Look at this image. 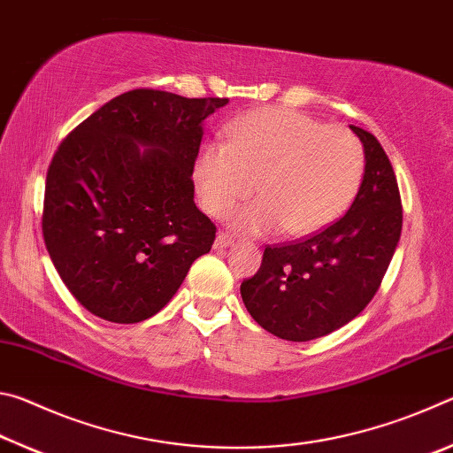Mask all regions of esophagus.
<instances>
[{
	"label": "esophagus",
	"instance_id": "1",
	"mask_svg": "<svg viewBox=\"0 0 453 453\" xmlns=\"http://www.w3.org/2000/svg\"><path fill=\"white\" fill-rule=\"evenodd\" d=\"M234 237L229 235V234H226V232H221V234H218V237H216V248L218 250H221V248H229V245H234Z\"/></svg>",
	"mask_w": 453,
	"mask_h": 453
}]
</instances>
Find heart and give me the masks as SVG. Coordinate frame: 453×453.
Instances as JSON below:
<instances>
[{
    "label": "heart",
    "mask_w": 453,
    "mask_h": 453,
    "mask_svg": "<svg viewBox=\"0 0 453 453\" xmlns=\"http://www.w3.org/2000/svg\"><path fill=\"white\" fill-rule=\"evenodd\" d=\"M365 156L357 137L302 111L265 107L234 121L226 142L197 153L194 183L203 210L226 218L256 189L262 197L234 216L248 234L286 227L308 235L349 208L364 180Z\"/></svg>",
    "instance_id": "obj_1"
}]
</instances>
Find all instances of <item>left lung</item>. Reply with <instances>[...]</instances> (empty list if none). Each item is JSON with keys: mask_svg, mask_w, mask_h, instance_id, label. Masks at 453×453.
<instances>
[{"mask_svg": "<svg viewBox=\"0 0 453 453\" xmlns=\"http://www.w3.org/2000/svg\"><path fill=\"white\" fill-rule=\"evenodd\" d=\"M349 127L364 143L365 173L346 216L303 240L267 245L257 273L242 283L250 316L281 340H316L359 316L400 242L394 167L370 132Z\"/></svg>", "mask_w": 453, "mask_h": 453, "instance_id": "1", "label": "left lung"}]
</instances>
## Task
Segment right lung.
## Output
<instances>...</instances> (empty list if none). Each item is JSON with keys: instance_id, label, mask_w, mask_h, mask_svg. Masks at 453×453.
Segmentation results:
<instances>
[{"instance_id": "obj_1", "label": "right lung", "mask_w": 453, "mask_h": 453, "mask_svg": "<svg viewBox=\"0 0 453 453\" xmlns=\"http://www.w3.org/2000/svg\"><path fill=\"white\" fill-rule=\"evenodd\" d=\"M227 102L126 91L53 153L43 242L61 281L94 316L113 324L156 316L211 250L216 224L196 208L191 173L203 119Z\"/></svg>"}]
</instances>
